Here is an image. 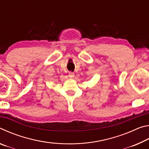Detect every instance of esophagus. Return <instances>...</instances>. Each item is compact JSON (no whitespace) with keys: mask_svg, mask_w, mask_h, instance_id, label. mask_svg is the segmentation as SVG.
<instances>
[{"mask_svg":"<svg viewBox=\"0 0 149 149\" xmlns=\"http://www.w3.org/2000/svg\"><path fill=\"white\" fill-rule=\"evenodd\" d=\"M68 75H69V77H70V78H74V76H75V74H74V72H69Z\"/></svg>","mask_w":149,"mask_h":149,"instance_id":"obj_1","label":"esophagus"}]
</instances>
